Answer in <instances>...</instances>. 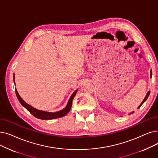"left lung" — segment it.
Returning a JSON list of instances; mask_svg holds the SVG:
<instances>
[{
	"mask_svg": "<svg viewBox=\"0 0 158 158\" xmlns=\"http://www.w3.org/2000/svg\"><path fill=\"white\" fill-rule=\"evenodd\" d=\"M152 77V71H150V77ZM149 94H150V92L148 91V93L147 94V95H146V96H145V99H143V101H142V102H141V105L138 106V108H139L140 107H141V106L144 103V102H145V101H146V100L147 99V98H148V96H149ZM132 113H134V112H132V113H130V114H132Z\"/></svg>",
	"mask_w": 158,
	"mask_h": 158,
	"instance_id": "obj_1",
	"label": "left lung"
}]
</instances>
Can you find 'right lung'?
Masks as SVG:
<instances>
[{
	"instance_id": "1",
	"label": "right lung",
	"mask_w": 158,
	"mask_h": 158,
	"mask_svg": "<svg viewBox=\"0 0 158 158\" xmlns=\"http://www.w3.org/2000/svg\"><path fill=\"white\" fill-rule=\"evenodd\" d=\"M13 81H14V83H15V74L13 75ZM77 92V90H75L72 95H71V97L68 102V104L62 110L57 112H44L42 110H37L35 108L32 107L30 105L27 104L26 102L20 98V96L19 95L17 90L15 89V93L17 95V97L19 102L24 108H26L33 115L35 116V118L40 119H44V120H48V119H56V118H59L61 117H63L65 115H66L69 111L70 110L72 105V101L75 97V94H76Z\"/></svg>"
}]
</instances>
